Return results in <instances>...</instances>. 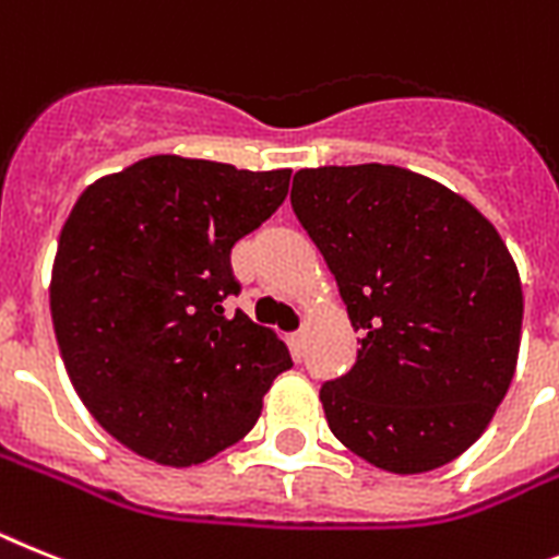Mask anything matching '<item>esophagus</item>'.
Segmentation results:
<instances>
[{"label": "esophagus", "instance_id": "34e87169", "mask_svg": "<svg viewBox=\"0 0 559 559\" xmlns=\"http://www.w3.org/2000/svg\"><path fill=\"white\" fill-rule=\"evenodd\" d=\"M287 344L295 355H301L304 344H307V330H298V332H289L287 335Z\"/></svg>", "mask_w": 559, "mask_h": 559}]
</instances>
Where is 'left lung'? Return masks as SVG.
Segmentation results:
<instances>
[{"label":"left lung","instance_id":"obj_1","mask_svg":"<svg viewBox=\"0 0 559 559\" xmlns=\"http://www.w3.org/2000/svg\"><path fill=\"white\" fill-rule=\"evenodd\" d=\"M289 201L360 332L355 367L321 386L332 435L395 475L461 457L518 367L523 289L503 238L392 164L298 170Z\"/></svg>","mask_w":559,"mask_h":559}]
</instances>
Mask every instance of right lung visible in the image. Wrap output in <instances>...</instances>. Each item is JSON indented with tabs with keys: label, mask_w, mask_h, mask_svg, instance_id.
Here are the masks:
<instances>
[{
	"label": "right lung",
	"mask_w": 559,
	"mask_h": 559,
	"mask_svg": "<svg viewBox=\"0 0 559 559\" xmlns=\"http://www.w3.org/2000/svg\"><path fill=\"white\" fill-rule=\"evenodd\" d=\"M293 170L150 156L98 178L59 236L50 316L70 383L98 426L162 466H192L255 426L293 367L241 293L229 252L284 204Z\"/></svg>",
	"instance_id": "right-lung-1"
}]
</instances>
